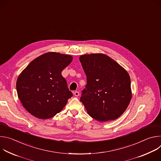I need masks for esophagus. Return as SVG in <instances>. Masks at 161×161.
I'll use <instances>...</instances> for the list:
<instances>
[{
	"instance_id": "1",
	"label": "esophagus",
	"mask_w": 161,
	"mask_h": 161,
	"mask_svg": "<svg viewBox=\"0 0 161 161\" xmlns=\"http://www.w3.org/2000/svg\"><path fill=\"white\" fill-rule=\"evenodd\" d=\"M74 95H75V96H80V93H79V92H78V91H76V92H74Z\"/></svg>"
}]
</instances>
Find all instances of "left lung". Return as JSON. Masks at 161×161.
I'll return each mask as SVG.
<instances>
[{
    "label": "left lung",
    "mask_w": 161,
    "mask_h": 161,
    "mask_svg": "<svg viewBox=\"0 0 161 161\" xmlns=\"http://www.w3.org/2000/svg\"><path fill=\"white\" fill-rule=\"evenodd\" d=\"M80 60L86 76L80 101L88 114L99 122L118 119L132 97L129 74L104 54L83 55Z\"/></svg>",
    "instance_id": "left-lung-1"
}]
</instances>
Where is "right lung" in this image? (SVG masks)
<instances>
[{
    "mask_svg": "<svg viewBox=\"0 0 161 161\" xmlns=\"http://www.w3.org/2000/svg\"><path fill=\"white\" fill-rule=\"evenodd\" d=\"M71 55L49 52L32 60L16 81L19 99L31 114L48 119L59 113L73 96L61 73Z\"/></svg>",
    "mask_w": 161,
    "mask_h": 161,
    "instance_id": "right-lung-1",
    "label": "right lung"
}]
</instances>
